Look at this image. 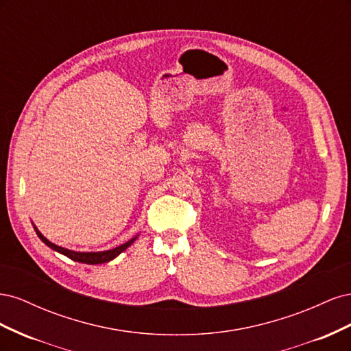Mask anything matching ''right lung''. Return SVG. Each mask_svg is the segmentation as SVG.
<instances>
[{"label": "right lung", "mask_w": 351, "mask_h": 351, "mask_svg": "<svg viewBox=\"0 0 351 351\" xmlns=\"http://www.w3.org/2000/svg\"><path fill=\"white\" fill-rule=\"evenodd\" d=\"M36 234L39 236V239L44 241L47 246H49L51 249H54L62 254H66L67 258H70L71 261H76V262H82V263H89V265H97V263H105V262H110L112 261L115 256H119V254L121 252H124L127 247L130 246V244L136 240V239H132L127 243L121 244V246L115 247V249H111V250H107V252H90V253H82V252H73V250H69V249H64V247H60L57 246V244L51 243L49 240H47L44 236L40 234V232L36 230Z\"/></svg>", "instance_id": "1"}]
</instances>
